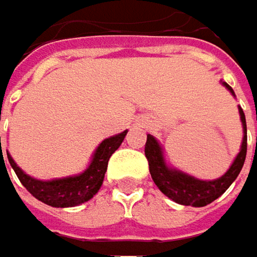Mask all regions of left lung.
<instances>
[{"mask_svg": "<svg viewBox=\"0 0 257 257\" xmlns=\"http://www.w3.org/2000/svg\"><path fill=\"white\" fill-rule=\"evenodd\" d=\"M222 84L235 96V92L226 81H222ZM239 119L242 123V143L239 153L233 159L229 170L219 179L214 180H201L183 173L177 168L167 164L164 156V149L159 144V141L147 134L146 141V158L149 161V170L152 174V179L155 184L159 187V190L167 195L170 199L181 205H192V207H205L211 204L214 199H217L220 195L226 192V189L231 186L238 177L244 161L247 155V125H245V116L241 107H238Z\"/></svg>", "mask_w": 257, "mask_h": 257, "instance_id": "obj_1", "label": "left lung"}]
</instances>
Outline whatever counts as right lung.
Returning <instances> with one entry per match:
<instances>
[{
	"instance_id": "right-lung-1",
	"label": "right lung",
	"mask_w": 257,
	"mask_h": 257,
	"mask_svg": "<svg viewBox=\"0 0 257 257\" xmlns=\"http://www.w3.org/2000/svg\"><path fill=\"white\" fill-rule=\"evenodd\" d=\"M126 134H128V131H123L117 135L105 138L93 152L90 162L83 173L76 174V176L62 177V179H34L18 167V164L15 162V159L12 158V155L9 152H7V158H9L12 168L15 170V173L18 176V179L21 180V183L25 186L26 190L34 198H37L38 201H41L50 207H56V208L76 207L83 202H87L89 199L93 198V195L98 193V190L101 189L102 181H104L110 156L123 143ZM1 161H4V158H1Z\"/></svg>"
}]
</instances>
